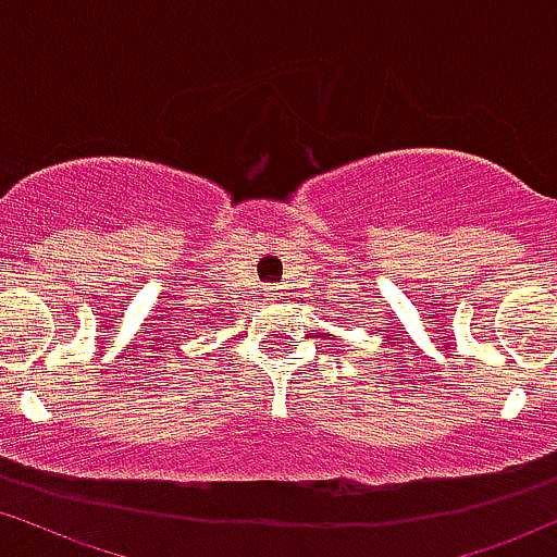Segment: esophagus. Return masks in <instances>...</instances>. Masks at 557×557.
Listing matches in <instances>:
<instances>
[{"label": "esophagus", "mask_w": 557, "mask_h": 557, "mask_svg": "<svg viewBox=\"0 0 557 557\" xmlns=\"http://www.w3.org/2000/svg\"><path fill=\"white\" fill-rule=\"evenodd\" d=\"M268 295H271V297H276V295H281V292H278V286H271V289H268Z\"/></svg>", "instance_id": "esophagus-1"}]
</instances>
